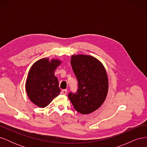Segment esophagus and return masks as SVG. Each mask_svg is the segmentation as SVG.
<instances>
[{
	"label": "esophagus",
	"mask_w": 147,
	"mask_h": 147,
	"mask_svg": "<svg viewBox=\"0 0 147 147\" xmlns=\"http://www.w3.org/2000/svg\"><path fill=\"white\" fill-rule=\"evenodd\" d=\"M61 93L63 94H64V95H65L67 93V90H63V91H62Z\"/></svg>",
	"instance_id": "esophagus-1"
}]
</instances>
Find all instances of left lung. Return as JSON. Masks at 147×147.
Returning <instances> with one entry per match:
<instances>
[{
  "label": "left lung",
  "instance_id": "left-lung-1",
  "mask_svg": "<svg viewBox=\"0 0 147 147\" xmlns=\"http://www.w3.org/2000/svg\"><path fill=\"white\" fill-rule=\"evenodd\" d=\"M71 65L78 82L75 94L68 97L77 112L90 114L98 109L105 100L109 90V80L105 67L90 55H73Z\"/></svg>",
  "mask_w": 147,
  "mask_h": 147
}]
</instances>
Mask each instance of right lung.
<instances>
[{
  "mask_svg": "<svg viewBox=\"0 0 147 147\" xmlns=\"http://www.w3.org/2000/svg\"><path fill=\"white\" fill-rule=\"evenodd\" d=\"M61 63L58 59L44 57L30 67L26 80V90L30 101L39 107H46L59 94V81L55 72Z\"/></svg>",
  "mask_w": 147,
  "mask_h": 147,
  "instance_id": "add662e5",
  "label": "right lung"
}]
</instances>
